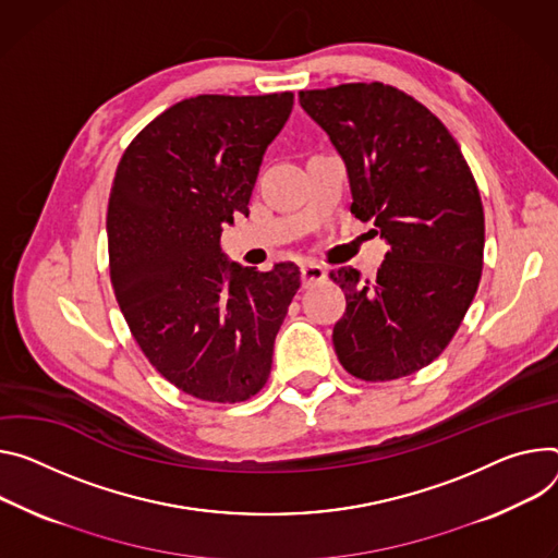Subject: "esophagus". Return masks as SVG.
<instances>
[{
  "label": "esophagus",
  "instance_id": "obj_1",
  "mask_svg": "<svg viewBox=\"0 0 558 558\" xmlns=\"http://www.w3.org/2000/svg\"><path fill=\"white\" fill-rule=\"evenodd\" d=\"M300 276H302V287L310 289V287L320 284L327 278V271H325V267H320L316 263H305L300 267Z\"/></svg>",
  "mask_w": 558,
  "mask_h": 558
}]
</instances>
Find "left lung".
<instances>
[{"label": "left lung", "mask_w": 558, "mask_h": 558, "mask_svg": "<svg viewBox=\"0 0 558 558\" xmlns=\"http://www.w3.org/2000/svg\"><path fill=\"white\" fill-rule=\"evenodd\" d=\"M298 97L344 160L351 214L389 244L374 280L331 271L347 298L333 327L338 361L367 383L410 376L440 356L476 295L485 246L476 180L445 124L389 84Z\"/></svg>", "instance_id": "left-lung-1"}]
</instances>
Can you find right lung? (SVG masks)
I'll return each mask as SVG.
<instances>
[{
    "mask_svg": "<svg viewBox=\"0 0 558 558\" xmlns=\"http://www.w3.org/2000/svg\"><path fill=\"white\" fill-rule=\"evenodd\" d=\"M293 93L197 95L146 124L118 165L109 267L126 325L180 391L209 402L256 396L300 287L293 263H227L222 225L248 216L267 146Z\"/></svg>",
    "mask_w": 558,
    "mask_h": 558,
    "instance_id": "right-lung-1",
    "label": "right lung"
}]
</instances>
